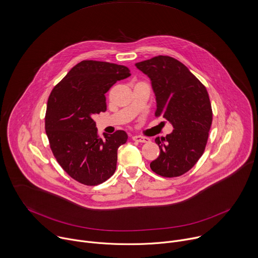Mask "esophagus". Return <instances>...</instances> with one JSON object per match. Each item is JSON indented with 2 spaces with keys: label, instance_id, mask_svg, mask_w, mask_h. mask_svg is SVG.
I'll use <instances>...</instances> for the list:
<instances>
[{
  "label": "esophagus",
  "instance_id": "1",
  "mask_svg": "<svg viewBox=\"0 0 258 258\" xmlns=\"http://www.w3.org/2000/svg\"><path fill=\"white\" fill-rule=\"evenodd\" d=\"M133 140L136 141V142H139V143H149L150 142L149 138L142 137V136H134Z\"/></svg>",
  "mask_w": 258,
  "mask_h": 258
}]
</instances>
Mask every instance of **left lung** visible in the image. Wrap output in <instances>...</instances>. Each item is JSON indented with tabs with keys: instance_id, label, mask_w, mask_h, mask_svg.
Returning <instances> with one entry per match:
<instances>
[{
	"instance_id": "obj_1",
	"label": "left lung",
	"mask_w": 258,
	"mask_h": 258,
	"mask_svg": "<svg viewBox=\"0 0 258 258\" xmlns=\"http://www.w3.org/2000/svg\"><path fill=\"white\" fill-rule=\"evenodd\" d=\"M136 67L152 82L156 116L173 125V132L155 139L159 157L150 164L163 177H177L190 170L205 152L213 120L212 105L205 85L181 61L158 55Z\"/></svg>"
}]
</instances>
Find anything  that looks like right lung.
Here are the masks:
<instances>
[{
	"mask_svg": "<svg viewBox=\"0 0 258 258\" xmlns=\"http://www.w3.org/2000/svg\"><path fill=\"white\" fill-rule=\"evenodd\" d=\"M130 76L124 66L82 60L50 92L45 112L50 149L60 167L82 184L98 185L115 172L117 149L127 135L116 131L102 140L93 116L106 110L104 94Z\"/></svg>",
	"mask_w": 258,
	"mask_h": 258,
	"instance_id": "right-lung-1",
	"label": "right lung"
}]
</instances>
